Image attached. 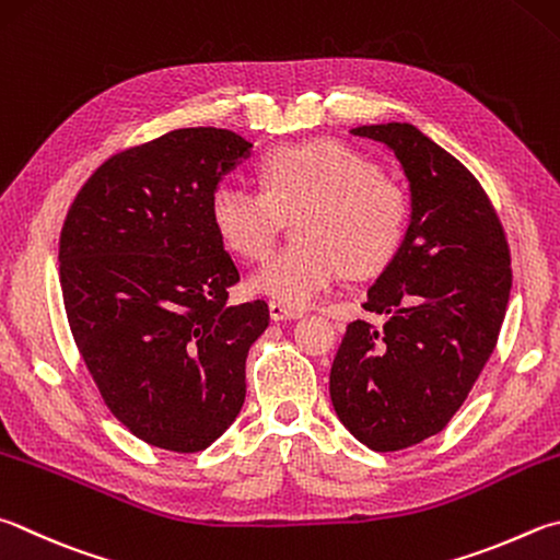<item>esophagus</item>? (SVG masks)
I'll return each instance as SVG.
<instances>
[{"label": "esophagus", "instance_id": "1", "mask_svg": "<svg viewBox=\"0 0 560 560\" xmlns=\"http://www.w3.org/2000/svg\"><path fill=\"white\" fill-rule=\"evenodd\" d=\"M269 315H271V320H296V318H301V311H293L289 306H283V303L271 301Z\"/></svg>", "mask_w": 560, "mask_h": 560}]
</instances>
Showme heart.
Listing matches in <instances>:
<instances>
[{
    "label": "heart",
    "instance_id": "obj_1",
    "mask_svg": "<svg viewBox=\"0 0 560 560\" xmlns=\"http://www.w3.org/2000/svg\"><path fill=\"white\" fill-rule=\"evenodd\" d=\"M261 190L222 183L210 198V225L237 257L269 254L281 218H293L296 247L273 254L249 287L289 308H306L345 271L374 277L399 254L409 222L404 192L377 166L335 139L273 149L261 159Z\"/></svg>",
    "mask_w": 560,
    "mask_h": 560
}]
</instances>
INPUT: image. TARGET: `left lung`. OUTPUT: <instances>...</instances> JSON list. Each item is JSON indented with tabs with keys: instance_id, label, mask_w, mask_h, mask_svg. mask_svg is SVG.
Masks as SVG:
<instances>
[{
	"instance_id": "obj_1",
	"label": "left lung",
	"mask_w": 560,
	"mask_h": 560,
	"mask_svg": "<svg viewBox=\"0 0 560 560\" xmlns=\"http://www.w3.org/2000/svg\"><path fill=\"white\" fill-rule=\"evenodd\" d=\"M399 159L411 192L404 245L368 291L384 328L348 325L330 370L345 429L389 453L441 433L500 338L510 303V247L490 198L443 147L406 121L364 125Z\"/></svg>"
}]
</instances>
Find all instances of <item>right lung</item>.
<instances>
[{
    "mask_svg": "<svg viewBox=\"0 0 560 560\" xmlns=\"http://www.w3.org/2000/svg\"><path fill=\"white\" fill-rule=\"evenodd\" d=\"M249 154L230 129L168 131L107 159L60 232L78 350L109 411L156 448L206 451L245 404L247 352L269 308L228 303L240 271L210 198Z\"/></svg>",
    "mask_w": 560,
    "mask_h": 560,
    "instance_id": "1",
    "label": "right lung"
}]
</instances>
